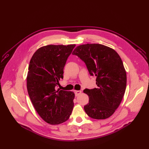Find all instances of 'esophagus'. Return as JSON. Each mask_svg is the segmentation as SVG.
Listing matches in <instances>:
<instances>
[{
    "mask_svg": "<svg viewBox=\"0 0 149 149\" xmlns=\"http://www.w3.org/2000/svg\"><path fill=\"white\" fill-rule=\"evenodd\" d=\"M74 93H75V96H78L81 93V91H75Z\"/></svg>",
    "mask_w": 149,
    "mask_h": 149,
    "instance_id": "1",
    "label": "esophagus"
}]
</instances>
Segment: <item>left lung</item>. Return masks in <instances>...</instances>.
<instances>
[{
    "mask_svg": "<svg viewBox=\"0 0 149 149\" xmlns=\"http://www.w3.org/2000/svg\"><path fill=\"white\" fill-rule=\"evenodd\" d=\"M72 54L84 63L90 75L96 76L97 87L83 91L89 98L86 113L95 119L109 118L125 91L127 76L120 57L113 49L96 43L79 45Z\"/></svg>",
    "mask_w": 149,
    "mask_h": 149,
    "instance_id": "left-lung-1",
    "label": "left lung"
}]
</instances>
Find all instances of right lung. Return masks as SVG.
I'll return each mask as SVG.
<instances>
[{
  "label": "right lung",
  "mask_w": 149,
  "mask_h": 149,
  "mask_svg": "<svg viewBox=\"0 0 149 149\" xmlns=\"http://www.w3.org/2000/svg\"><path fill=\"white\" fill-rule=\"evenodd\" d=\"M75 45H47L37 49L30 61L27 90L33 106L47 123L60 124L69 119L74 93L57 89L63 69Z\"/></svg>",
  "instance_id": "add662e5"
}]
</instances>
